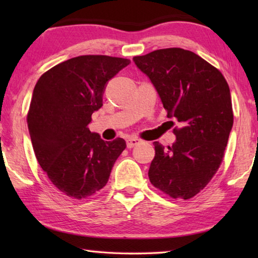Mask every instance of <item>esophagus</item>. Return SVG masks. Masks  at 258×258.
Masks as SVG:
<instances>
[{"instance_id":"obj_1","label":"esophagus","mask_w":258,"mask_h":258,"mask_svg":"<svg viewBox=\"0 0 258 258\" xmlns=\"http://www.w3.org/2000/svg\"><path fill=\"white\" fill-rule=\"evenodd\" d=\"M141 143V140L138 139V138H127L126 139V146H127V148H133L135 146H138Z\"/></svg>"}]
</instances>
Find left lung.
<instances>
[{
  "label": "left lung",
  "instance_id": "obj_1",
  "mask_svg": "<svg viewBox=\"0 0 258 258\" xmlns=\"http://www.w3.org/2000/svg\"><path fill=\"white\" fill-rule=\"evenodd\" d=\"M158 93L174 130L168 149L154 142L149 180L172 198L190 199L215 175L233 126L228 83L220 71L194 52L171 47L134 56Z\"/></svg>",
  "mask_w": 258,
  "mask_h": 258
}]
</instances>
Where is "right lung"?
<instances>
[{
    "label": "right lung",
    "instance_id": "obj_1",
    "mask_svg": "<svg viewBox=\"0 0 258 258\" xmlns=\"http://www.w3.org/2000/svg\"><path fill=\"white\" fill-rule=\"evenodd\" d=\"M128 59L81 55L43 74L34 87L27 123L38 164L55 187L84 199L107 184L112 166L126 148L124 139L104 141L91 132L108 82Z\"/></svg>",
    "mask_w": 258,
    "mask_h": 258
}]
</instances>
